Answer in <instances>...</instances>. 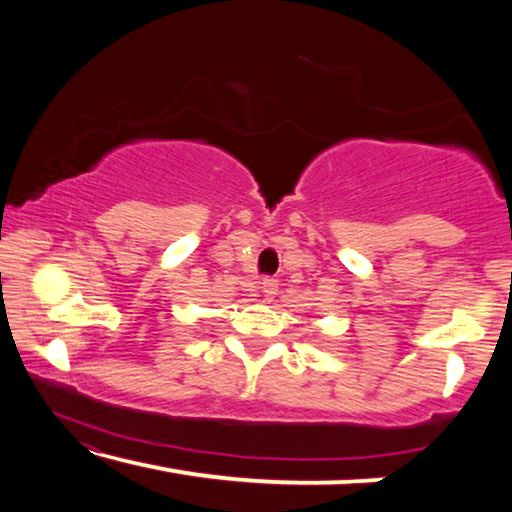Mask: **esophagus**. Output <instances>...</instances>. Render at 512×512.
I'll return each mask as SVG.
<instances>
[{
    "mask_svg": "<svg viewBox=\"0 0 512 512\" xmlns=\"http://www.w3.org/2000/svg\"><path fill=\"white\" fill-rule=\"evenodd\" d=\"M262 293H264L266 300L275 298V293H277V280H273V277H264V280H262Z\"/></svg>",
    "mask_w": 512,
    "mask_h": 512,
    "instance_id": "obj_1",
    "label": "esophagus"
}]
</instances>
